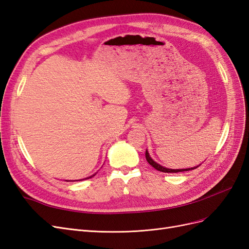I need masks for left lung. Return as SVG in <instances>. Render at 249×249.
Returning <instances> with one entry per match:
<instances>
[{
	"label": "left lung",
	"mask_w": 249,
	"mask_h": 249,
	"mask_svg": "<svg viewBox=\"0 0 249 249\" xmlns=\"http://www.w3.org/2000/svg\"><path fill=\"white\" fill-rule=\"evenodd\" d=\"M145 158H146V161L149 163V165H152V166L155 168V169H157V170H159V171H162V172H168V173H177V172H182V171H189V170H193V169H195V168H197L198 166H200L201 164H199V165H197V166H195V167H191V168H186V169H170V168H166V167H164V166H162V165H160V164H158L157 162H155L152 158H150V156H149V154H148V152H147V149H146V152H145Z\"/></svg>",
	"instance_id": "obj_1"
}]
</instances>
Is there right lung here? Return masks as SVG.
Wrapping results in <instances>:
<instances>
[{
    "label": "right lung",
    "instance_id": "right-lung-1",
    "mask_svg": "<svg viewBox=\"0 0 249 249\" xmlns=\"http://www.w3.org/2000/svg\"><path fill=\"white\" fill-rule=\"evenodd\" d=\"M93 176H95V173H94V175H93ZM93 176H91V177H89V178H85V179H87V178H92V177H93Z\"/></svg>",
    "mask_w": 249,
    "mask_h": 249
}]
</instances>
